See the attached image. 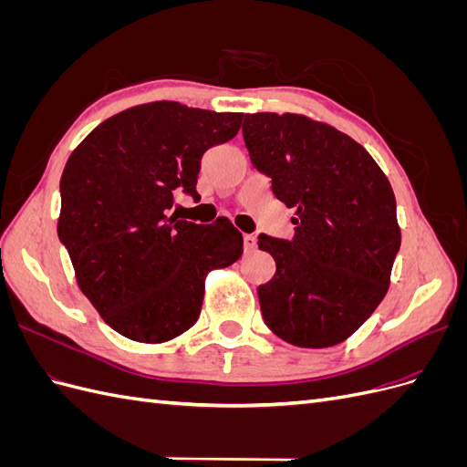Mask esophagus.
I'll use <instances>...</instances> for the list:
<instances>
[{
	"label": "esophagus",
	"mask_w": 467,
	"mask_h": 467,
	"mask_svg": "<svg viewBox=\"0 0 467 467\" xmlns=\"http://www.w3.org/2000/svg\"><path fill=\"white\" fill-rule=\"evenodd\" d=\"M244 245H245V251H253L257 247V237L253 234H245L244 235Z\"/></svg>",
	"instance_id": "esophagus-1"
}]
</instances>
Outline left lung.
Masks as SVG:
<instances>
[{
  "label": "left lung",
  "mask_w": 467,
  "mask_h": 467,
  "mask_svg": "<svg viewBox=\"0 0 467 467\" xmlns=\"http://www.w3.org/2000/svg\"><path fill=\"white\" fill-rule=\"evenodd\" d=\"M244 140L273 194L296 210L292 239L259 235L276 263L257 288L263 319L290 345H338L389 286L401 245L389 181L350 136L302 115H245Z\"/></svg>",
  "instance_id": "obj_1"
}]
</instances>
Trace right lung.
I'll return each mask as SVG.
<instances>
[{"instance_id": "obj_1", "label": "right lung", "mask_w": 467, "mask_h": 467, "mask_svg": "<svg viewBox=\"0 0 467 467\" xmlns=\"http://www.w3.org/2000/svg\"><path fill=\"white\" fill-rule=\"evenodd\" d=\"M239 126V112L158 101L107 119L69 155L58 237L81 292L117 333L140 343L185 333L201 316L206 275L242 257L228 218L169 216L179 191L201 199L202 153Z\"/></svg>"}]
</instances>
